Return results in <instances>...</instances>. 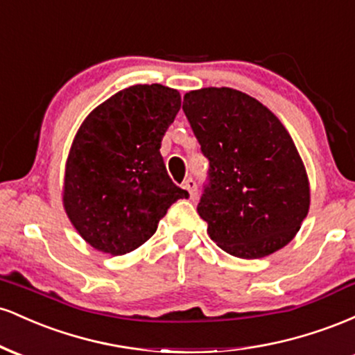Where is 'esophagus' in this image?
<instances>
[{
  "label": "esophagus",
  "mask_w": 355,
  "mask_h": 355,
  "mask_svg": "<svg viewBox=\"0 0 355 355\" xmlns=\"http://www.w3.org/2000/svg\"><path fill=\"white\" fill-rule=\"evenodd\" d=\"M183 189L189 190V193H190L191 198H197V195H198L197 182H195L193 178H187V180L183 182Z\"/></svg>",
  "instance_id": "esophagus-1"
}]
</instances>
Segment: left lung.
<instances>
[{"label":"left lung","mask_w":355,"mask_h":355,"mask_svg":"<svg viewBox=\"0 0 355 355\" xmlns=\"http://www.w3.org/2000/svg\"><path fill=\"white\" fill-rule=\"evenodd\" d=\"M182 108L210 165L197 207L210 239L240 259L287 245L307 217L311 189L279 118L225 87L189 92Z\"/></svg>","instance_id":"8db88e82"}]
</instances>
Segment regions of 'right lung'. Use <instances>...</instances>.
Wrapping results in <instances>:
<instances>
[{
  "mask_svg": "<svg viewBox=\"0 0 355 355\" xmlns=\"http://www.w3.org/2000/svg\"><path fill=\"white\" fill-rule=\"evenodd\" d=\"M180 107L177 89L135 85L81 123L67 160L63 205L93 248L112 255L135 250L157 232L166 210L189 197L168 177L160 153Z\"/></svg>",
  "mask_w": 355,
  "mask_h": 355,
  "instance_id": "add662e5",
  "label": "right lung"
}]
</instances>
